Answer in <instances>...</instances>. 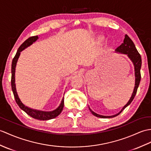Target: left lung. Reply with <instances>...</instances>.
Here are the masks:
<instances>
[{"label": "left lung", "instance_id": "obj_1", "mask_svg": "<svg viewBox=\"0 0 151 151\" xmlns=\"http://www.w3.org/2000/svg\"><path fill=\"white\" fill-rule=\"evenodd\" d=\"M116 51L117 52H122V53L127 54L128 55V57L130 58V59L133 62V64H134V71H135V86H134V91H133L132 96L131 97V99L127 102V104H126L123 108H122V109L121 110L120 113L116 114H115V115L109 116L100 115V114H98L94 113V112H93L89 108V110L91 112V113L93 115L96 116V117H100V118H113V117L116 116H118V114H120L122 112V111H123L125 107H127L132 102L133 99H134V98L136 94V92H137L138 87L139 86L140 80H141V73H140V69H141V66H142L141 55H140V54L138 52V50H136L134 42H133L131 38L129 37L127 35H125V38L124 40V43H122L120 45V46H118L116 48Z\"/></svg>", "mask_w": 151, "mask_h": 151}]
</instances>
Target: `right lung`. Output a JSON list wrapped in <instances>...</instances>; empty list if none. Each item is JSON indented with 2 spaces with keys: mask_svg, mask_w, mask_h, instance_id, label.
<instances>
[{
  "mask_svg": "<svg viewBox=\"0 0 151 151\" xmlns=\"http://www.w3.org/2000/svg\"><path fill=\"white\" fill-rule=\"evenodd\" d=\"M37 38H38L37 36H33L28 38L26 40L24 41V42L21 44L20 46L19 47L18 50H17V53L12 60V80H11L12 89L13 91V95H14V97H15L16 102L21 109L23 110L24 112H26L28 115H29L30 116H31L35 119H37V120H47L58 116L61 113V112L63 110V108H64V98H63L60 106L55 111H50V112H45V111L32 109L29 108L24 106V105L22 103V101H20L18 94H17V93L15 83V67H16L17 60H18V58L20 56V52L22 50H24L26 47L32 44L34 42H35L37 40Z\"/></svg>",
  "mask_w": 151,
  "mask_h": 151,
  "instance_id": "add662e5",
  "label": "right lung"
}]
</instances>
